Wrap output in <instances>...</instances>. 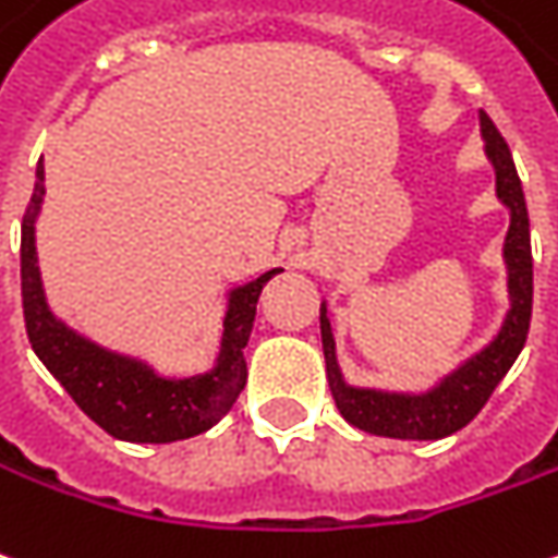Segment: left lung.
I'll list each match as a JSON object with an SVG mask.
<instances>
[{"label": "left lung", "instance_id": "8db88e82", "mask_svg": "<svg viewBox=\"0 0 558 558\" xmlns=\"http://www.w3.org/2000/svg\"><path fill=\"white\" fill-rule=\"evenodd\" d=\"M481 135L486 142V157L496 169V196L510 211L508 235H505V266H508L510 307L505 323L489 344L474 356L444 374L441 380L426 392H384V389L350 387L338 368L335 356L332 323L326 302L319 305V335H323V356H326V377L338 404V411L350 426L362 428L380 438L399 441H438L469 426L481 408L489 401L493 389L510 372L529 335L532 319V235H529V211L520 174L510 157L508 142L501 138L496 123L481 111Z\"/></svg>", "mask_w": 558, "mask_h": 558}]
</instances>
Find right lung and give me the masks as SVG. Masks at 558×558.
Here are the masks:
<instances>
[{"label":"right lung","instance_id":"1","mask_svg":"<svg viewBox=\"0 0 558 558\" xmlns=\"http://www.w3.org/2000/svg\"><path fill=\"white\" fill-rule=\"evenodd\" d=\"M41 202L45 159L35 166V190L21 226L23 319L35 356L48 365V372L75 399L77 408L120 441H184L220 423V416L229 414L247 380L244 347L251 338L259 292L283 268H271L251 283L229 290L223 338L211 372L193 377H159L147 362L105 350L53 317L35 253V220Z\"/></svg>","mask_w":558,"mask_h":558}]
</instances>
